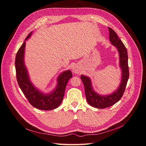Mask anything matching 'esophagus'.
Masks as SVG:
<instances>
[{
    "label": "esophagus",
    "mask_w": 146,
    "mask_h": 146,
    "mask_svg": "<svg viewBox=\"0 0 146 146\" xmlns=\"http://www.w3.org/2000/svg\"><path fill=\"white\" fill-rule=\"evenodd\" d=\"M73 71H74L75 73H78V72H79L78 70L76 68H74L73 69Z\"/></svg>",
    "instance_id": "esophagus-1"
}]
</instances>
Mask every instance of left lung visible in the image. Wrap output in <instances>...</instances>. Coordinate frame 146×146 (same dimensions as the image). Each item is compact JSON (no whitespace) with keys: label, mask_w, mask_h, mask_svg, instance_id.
Listing matches in <instances>:
<instances>
[{"label":"left lung","mask_w":146,"mask_h":146,"mask_svg":"<svg viewBox=\"0 0 146 146\" xmlns=\"http://www.w3.org/2000/svg\"><path fill=\"white\" fill-rule=\"evenodd\" d=\"M109 38L111 43L118 50L119 54L120 67L122 70V79L119 87L110 95L101 96L93 90L90 79L89 78L81 75V79L85 88L86 100L88 104L97 109H105L114 105L118 102L123 96L129 77L128 65V55L125 45L117 36L116 33L109 27Z\"/></svg>","instance_id":"left-lung-1"}]
</instances>
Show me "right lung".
I'll return each instance as SVG.
<instances>
[{"mask_svg": "<svg viewBox=\"0 0 146 146\" xmlns=\"http://www.w3.org/2000/svg\"><path fill=\"white\" fill-rule=\"evenodd\" d=\"M31 35V32L27 36L25 40L29 38ZM25 46V42L22 44L16 55L15 68L19 86L30 104L34 107L42 110L55 109L62 102L65 88L68 80L73 76L72 73L68 70L61 73L58 79V84L56 90L48 95H44L36 89L30 81L23 61Z\"/></svg>", "mask_w": 146, "mask_h": 146, "instance_id": "obj_1", "label": "right lung"}]
</instances>
